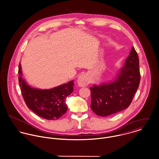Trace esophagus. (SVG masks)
I'll return each instance as SVG.
<instances>
[{"instance_id": "34e87169", "label": "esophagus", "mask_w": 159, "mask_h": 159, "mask_svg": "<svg viewBox=\"0 0 159 159\" xmlns=\"http://www.w3.org/2000/svg\"><path fill=\"white\" fill-rule=\"evenodd\" d=\"M77 83L78 85L80 87H85L86 85H88V79L87 77L85 74H82L80 75L77 79Z\"/></svg>"}]
</instances>
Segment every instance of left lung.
I'll return each mask as SVG.
<instances>
[{"label":"left lung","instance_id":"1","mask_svg":"<svg viewBox=\"0 0 159 159\" xmlns=\"http://www.w3.org/2000/svg\"><path fill=\"white\" fill-rule=\"evenodd\" d=\"M140 81L139 59L134 48L114 81L93 85L91 108L98 116L107 117L126 109L133 101Z\"/></svg>","mask_w":159,"mask_h":159}]
</instances>
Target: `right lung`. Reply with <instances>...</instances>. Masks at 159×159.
<instances>
[{
	"mask_svg": "<svg viewBox=\"0 0 159 159\" xmlns=\"http://www.w3.org/2000/svg\"><path fill=\"white\" fill-rule=\"evenodd\" d=\"M19 82L25 102L29 109L47 120H57L68 110L65 100L73 91L74 81L50 89L32 88L22 78L19 65Z\"/></svg>",
	"mask_w": 159,
	"mask_h": 159,
	"instance_id": "1",
	"label": "right lung"
}]
</instances>
